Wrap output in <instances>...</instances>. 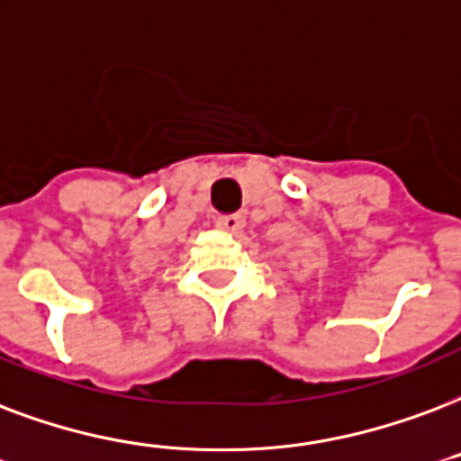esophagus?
I'll return each instance as SVG.
<instances>
[{
	"instance_id": "1",
	"label": "esophagus",
	"mask_w": 461,
	"mask_h": 461,
	"mask_svg": "<svg viewBox=\"0 0 461 461\" xmlns=\"http://www.w3.org/2000/svg\"><path fill=\"white\" fill-rule=\"evenodd\" d=\"M244 224H246V220H244V215H241V212H237V215L217 217V227H220V230L231 231V234H237V231L244 230Z\"/></svg>"
}]
</instances>
